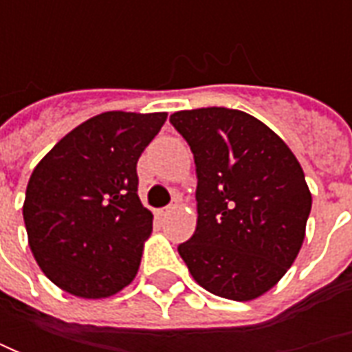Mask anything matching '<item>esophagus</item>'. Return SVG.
<instances>
[{
	"instance_id": "obj_1",
	"label": "esophagus",
	"mask_w": 352,
	"mask_h": 352,
	"mask_svg": "<svg viewBox=\"0 0 352 352\" xmlns=\"http://www.w3.org/2000/svg\"><path fill=\"white\" fill-rule=\"evenodd\" d=\"M176 208H178L176 204H170L168 208H164V210H160V217H166V215H170V213H172V211L176 210Z\"/></svg>"
}]
</instances>
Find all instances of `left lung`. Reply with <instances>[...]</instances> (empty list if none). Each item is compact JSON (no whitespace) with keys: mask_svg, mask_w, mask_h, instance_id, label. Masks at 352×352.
Returning a JSON list of instances; mask_svg holds the SVG:
<instances>
[{"mask_svg":"<svg viewBox=\"0 0 352 352\" xmlns=\"http://www.w3.org/2000/svg\"><path fill=\"white\" fill-rule=\"evenodd\" d=\"M196 162L197 225L178 252L201 288L249 302L288 272L302 249L311 194L288 144L239 109L170 116Z\"/></svg>","mask_w":352,"mask_h":352,"instance_id":"left-lung-1","label":"left lung"}]
</instances>
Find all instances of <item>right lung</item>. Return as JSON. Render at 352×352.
Wrapping results in <instances>:
<instances>
[{
    "instance_id": "right-lung-1",
    "label": "right lung",
    "mask_w": 352,
    "mask_h": 352,
    "mask_svg": "<svg viewBox=\"0 0 352 352\" xmlns=\"http://www.w3.org/2000/svg\"><path fill=\"white\" fill-rule=\"evenodd\" d=\"M166 117L105 111L34 166L23 204L29 247L64 292L100 300L133 282L153 231V213L137 194V162Z\"/></svg>"
}]
</instances>
